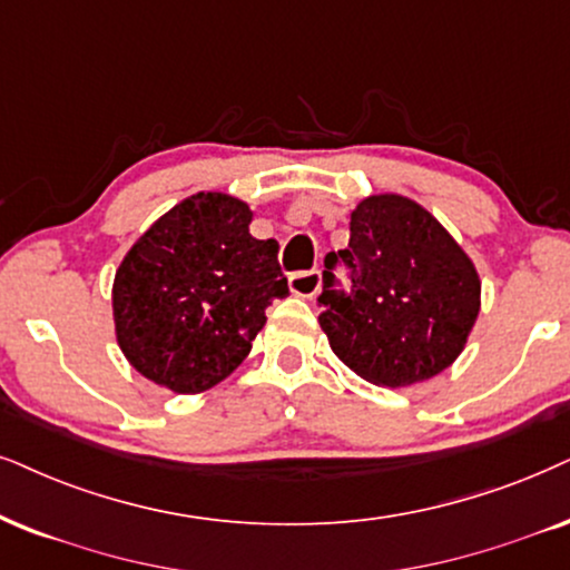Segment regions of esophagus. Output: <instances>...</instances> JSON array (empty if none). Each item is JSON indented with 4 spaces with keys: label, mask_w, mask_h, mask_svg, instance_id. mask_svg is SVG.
Here are the masks:
<instances>
[{
    "label": "esophagus",
    "mask_w": 570,
    "mask_h": 570,
    "mask_svg": "<svg viewBox=\"0 0 570 570\" xmlns=\"http://www.w3.org/2000/svg\"><path fill=\"white\" fill-rule=\"evenodd\" d=\"M289 289L297 297H313L321 289V271H297L289 276Z\"/></svg>",
    "instance_id": "34e87169"
}]
</instances>
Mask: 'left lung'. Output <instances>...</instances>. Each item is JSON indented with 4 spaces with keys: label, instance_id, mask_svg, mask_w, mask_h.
<instances>
[{
    "label": "left lung",
    "instance_id": "1",
    "mask_svg": "<svg viewBox=\"0 0 570 570\" xmlns=\"http://www.w3.org/2000/svg\"><path fill=\"white\" fill-rule=\"evenodd\" d=\"M318 305L331 350L376 386H410L455 363L481 305L479 273L429 210L400 194L363 199L350 247L328 252ZM348 271L342 291L335 271Z\"/></svg>",
    "mask_w": 570,
    "mask_h": 570
}]
</instances>
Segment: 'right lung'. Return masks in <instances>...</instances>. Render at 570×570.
<instances>
[{
	"label": "right lung",
	"instance_id": "1",
	"mask_svg": "<svg viewBox=\"0 0 570 570\" xmlns=\"http://www.w3.org/2000/svg\"><path fill=\"white\" fill-rule=\"evenodd\" d=\"M249 220L242 199L199 191L128 249L112 315L120 350L141 376L197 394L247 357L265 307L289 294L278 242L255 239Z\"/></svg>",
	"mask_w": 570,
	"mask_h": 570
}]
</instances>
